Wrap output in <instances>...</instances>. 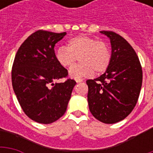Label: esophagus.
Listing matches in <instances>:
<instances>
[{"label":"esophagus","mask_w":153,"mask_h":153,"mask_svg":"<svg viewBox=\"0 0 153 153\" xmlns=\"http://www.w3.org/2000/svg\"><path fill=\"white\" fill-rule=\"evenodd\" d=\"M81 82H83L82 79H76V83H81Z\"/></svg>","instance_id":"esophagus-1"}]
</instances>
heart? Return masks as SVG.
<instances>
[{
  "mask_svg": "<svg viewBox=\"0 0 153 153\" xmlns=\"http://www.w3.org/2000/svg\"><path fill=\"white\" fill-rule=\"evenodd\" d=\"M79 57L81 64L73 66L69 74L74 79L91 77L94 73L102 74L109 67L111 51L106 42L88 36H77L68 42V46L60 47L56 51V59L61 66L73 65Z\"/></svg>",
  "mask_w": 153,
  "mask_h": 153,
  "instance_id": "heart-1",
  "label": "heart"
}]
</instances>
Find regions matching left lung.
Listing matches in <instances>:
<instances>
[{
	"label": "left lung",
	"mask_w": 153,
	"mask_h": 153,
	"mask_svg": "<svg viewBox=\"0 0 153 153\" xmlns=\"http://www.w3.org/2000/svg\"><path fill=\"white\" fill-rule=\"evenodd\" d=\"M110 38L111 60L106 72L87 80L88 102L92 115L105 124L128 116L138 102L143 71L137 54L125 38L112 31H101Z\"/></svg>",
	"instance_id": "1"
}]
</instances>
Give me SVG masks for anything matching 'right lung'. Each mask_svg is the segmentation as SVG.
<instances>
[{
	"instance_id": "1",
	"label": "right lung",
	"mask_w": 153,
	"mask_h": 153,
	"mask_svg": "<svg viewBox=\"0 0 153 153\" xmlns=\"http://www.w3.org/2000/svg\"><path fill=\"white\" fill-rule=\"evenodd\" d=\"M66 34L38 30L22 43L15 55L11 72L13 89L23 111L41 124H51L66 111L74 79L64 83L68 71L56 59L54 47Z\"/></svg>"
}]
</instances>
